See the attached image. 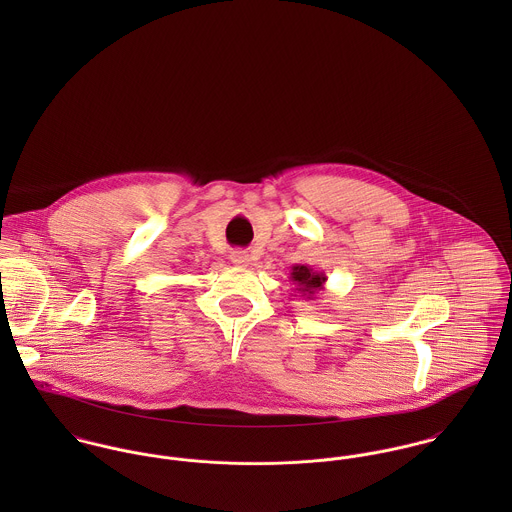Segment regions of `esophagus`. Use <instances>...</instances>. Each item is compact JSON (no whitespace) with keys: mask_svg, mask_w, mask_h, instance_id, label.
<instances>
[{"mask_svg":"<svg viewBox=\"0 0 512 512\" xmlns=\"http://www.w3.org/2000/svg\"><path fill=\"white\" fill-rule=\"evenodd\" d=\"M230 262L236 266H248L252 262V256L248 250H232L230 252Z\"/></svg>","mask_w":512,"mask_h":512,"instance_id":"obj_1","label":"esophagus"}]
</instances>
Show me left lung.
Here are the masks:
<instances>
[{
    "instance_id": "left-lung-1",
    "label": "left lung",
    "mask_w": 512,
    "mask_h": 512,
    "mask_svg": "<svg viewBox=\"0 0 512 512\" xmlns=\"http://www.w3.org/2000/svg\"><path fill=\"white\" fill-rule=\"evenodd\" d=\"M290 280L295 284V292L299 293V297L315 299L317 293L325 292L327 276L325 272H317L311 266L295 264L290 272Z\"/></svg>"
}]
</instances>
